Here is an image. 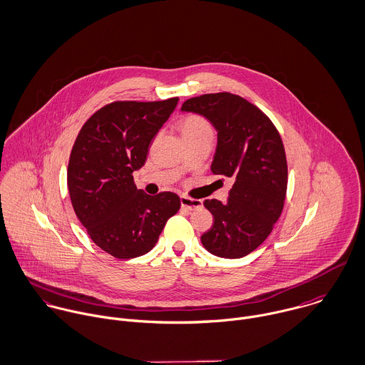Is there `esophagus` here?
Listing matches in <instances>:
<instances>
[{"label": "esophagus", "mask_w": 365, "mask_h": 365, "mask_svg": "<svg viewBox=\"0 0 365 365\" xmlns=\"http://www.w3.org/2000/svg\"><path fill=\"white\" fill-rule=\"evenodd\" d=\"M181 205L190 211L192 210H198L202 207V201L201 200H194V198H188L185 195H181Z\"/></svg>", "instance_id": "esophagus-1"}]
</instances>
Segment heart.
<instances>
[{"mask_svg":"<svg viewBox=\"0 0 365 365\" xmlns=\"http://www.w3.org/2000/svg\"><path fill=\"white\" fill-rule=\"evenodd\" d=\"M181 133L182 135H194L201 133H212L211 125L200 116H187L181 122Z\"/></svg>","mask_w":365,"mask_h":365,"instance_id":"1","label":"heart"}]
</instances>
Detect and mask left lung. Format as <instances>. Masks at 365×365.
<instances>
[{
    "label": "left lung",
    "instance_id": "8db88e82",
    "mask_svg": "<svg viewBox=\"0 0 365 365\" xmlns=\"http://www.w3.org/2000/svg\"><path fill=\"white\" fill-rule=\"evenodd\" d=\"M181 112L200 115L214 125L218 143L211 171L234 180L225 204L204 201L214 225L201 242L215 256L243 257L269 237L283 210L287 163L282 138L262 110L232 93L188 99Z\"/></svg>",
    "mask_w": 365,
    "mask_h": 365
}]
</instances>
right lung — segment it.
Returning a JSON list of instances; mask_svg holds the SVG:
<instances>
[{
	"label": "right lung",
	"instance_id": "right-lung-1",
	"mask_svg": "<svg viewBox=\"0 0 365 365\" xmlns=\"http://www.w3.org/2000/svg\"><path fill=\"white\" fill-rule=\"evenodd\" d=\"M177 105L178 98L113 102L83 124L73 144L68 188L75 214L92 241L118 259L150 252L181 207L177 194L153 197L133 181Z\"/></svg>",
	"mask_w": 365,
	"mask_h": 365
}]
</instances>
